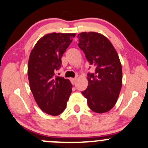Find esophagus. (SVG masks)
Here are the masks:
<instances>
[{
	"label": "esophagus",
	"mask_w": 148,
	"mask_h": 148,
	"mask_svg": "<svg viewBox=\"0 0 148 148\" xmlns=\"http://www.w3.org/2000/svg\"><path fill=\"white\" fill-rule=\"evenodd\" d=\"M70 81H71V82H72V85L75 84V83H76V79H75V78H72V79H70Z\"/></svg>",
	"instance_id": "34e87169"
}]
</instances>
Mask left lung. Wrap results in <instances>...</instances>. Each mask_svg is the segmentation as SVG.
Here are the masks:
<instances>
[{
    "instance_id": "1",
    "label": "left lung",
    "mask_w": 148,
    "mask_h": 148,
    "mask_svg": "<svg viewBox=\"0 0 148 148\" xmlns=\"http://www.w3.org/2000/svg\"><path fill=\"white\" fill-rule=\"evenodd\" d=\"M78 46L84 52L95 72L88 73V86L82 94L90 108L102 113L111 109L117 102L123 84L122 65L118 53L111 42L95 32L78 35Z\"/></svg>"
}]
</instances>
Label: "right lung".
<instances>
[{"mask_svg": "<svg viewBox=\"0 0 148 148\" xmlns=\"http://www.w3.org/2000/svg\"><path fill=\"white\" fill-rule=\"evenodd\" d=\"M75 33H49L42 37L30 54L28 76L35 101L42 111L58 115L64 111L72 86L69 80L55 76L61 58Z\"/></svg>", "mask_w": 148, "mask_h": 148, "instance_id": "right-lung-1", "label": "right lung"}]
</instances>
